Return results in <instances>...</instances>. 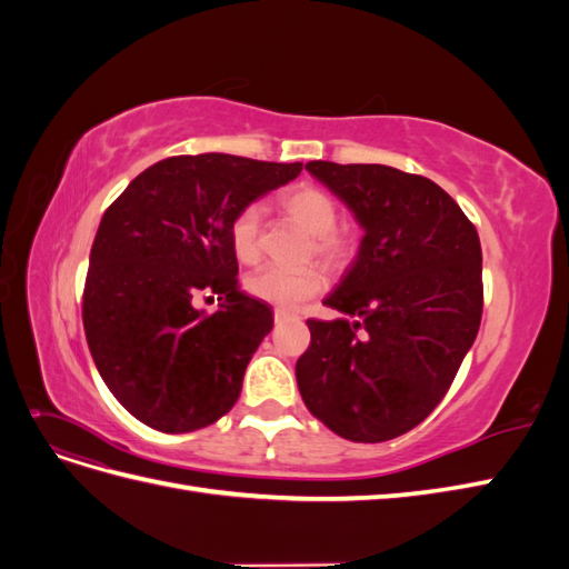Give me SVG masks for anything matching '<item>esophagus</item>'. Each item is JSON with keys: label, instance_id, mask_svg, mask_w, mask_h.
Segmentation results:
<instances>
[{"label": "esophagus", "instance_id": "obj_1", "mask_svg": "<svg viewBox=\"0 0 569 569\" xmlns=\"http://www.w3.org/2000/svg\"><path fill=\"white\" fill-rule=\"evenodd\" d=\"M297 316L291 313V311H284V308H278V311H274V325H282V322H287V320H295Z\"/></svg>", "mask_w": 569, "mask_h": 569}]
</instances>
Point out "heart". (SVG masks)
I'll use <instances>...</instances> for the list:
<instances>
[{
    "label": "heart",
    "instance_id": "1",
    "mask_svg": "<svg viewBox=\"0 0 569 569\" xmlns=\"http://www.w3.org/2000/svg\"><path fill=\"white\" fill-rule=\"evenodd\" d=\"M280 211L295 220L301 230L313 237V253L322 263L341 268L347 266L356 239L349 230H339L337 201L316 184H297L280 197ZM261 206L249 203L230 222V247L242 263H256L261 256ZM244 289L253 299H261L278 308H295L325 289V274L318 268L287 270L278 266H263L247 274Z\"/></svg>",
    "mask_w": 569,
    "mask_h": 569
}]
</instances>
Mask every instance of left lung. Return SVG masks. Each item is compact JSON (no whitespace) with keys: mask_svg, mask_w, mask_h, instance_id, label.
<instances>
[{"mask_svg":"<svg viewBox=\"0 0 569 569\" xmlns=\"http://www.w3.org/2000/svg\"><path fill=\"white\" fill-rule=\"evenodd\" d=\"M306 170L363 228L358 256L308 320L297 360L306 408L343 439L389 441L449 391L481 320V247L443 189L380 163L311 161Z\"/></svg>","mask_w":569,"mask_h":569,"instance_id":"1","label":"left lung"}]
</instances>
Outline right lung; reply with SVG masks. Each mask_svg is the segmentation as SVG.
<instances>
[{
  "label": "right lung",
  "instance_id": "1",
  "mask_svg": "<svg viewBox=\"0 0 569 569\" xmlns=\"http://www.w3.org/2000/svg\"><path fill=\"white\" fill-rule=\"evenodd\" d=\"M301 173V163L230 153L149 166L99 222L82 325L94 366L132 416L168 435L194 432L234 406L270 306L239 289L230 222ZM206 293L221 306L196 308ZM211 299V297H209Z\"/></svg>",
  "mask_w": 569,
  "mask_h": 569
}]
</instances>
